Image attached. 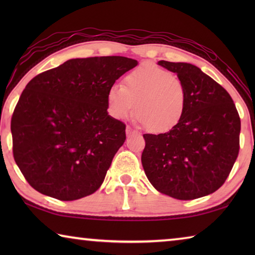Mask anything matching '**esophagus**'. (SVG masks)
<instances>
[{"label":"esophagus","mask_w":255,"mask_h":255,"mask_svg":"<svg viewBox=\"0 0 255 255\" xmlns=\"http://www.w3.org/2000/svg\"><path fill=\"white\" fill-rule=\"evenodd\" d=\"M126 133H127V135H128V136H130V135H131V133H133V130H132V129H131L130 127H129V126H127V128H126Z\"/></svg>","instance_id":"34e87169"}]
</instances>
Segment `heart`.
<instances>
[{"mask_svg":"<svg viewBox=\"0 0 255 255\" xmlns=\"http://www.w3.org/2000/svg\"><path fill=\"white\" fill-rule=\"evenodd\" d=\"M187 92L178 76L164 68L143 64L125 76L124 85L112 84L107 92L108 112L126 119L135 106L137 122L153 133L170 131L183 118Z\"/></svg>","mask_w":255,"mask_h":255,"instance_id":"1","label":"heart"}]
</instances>
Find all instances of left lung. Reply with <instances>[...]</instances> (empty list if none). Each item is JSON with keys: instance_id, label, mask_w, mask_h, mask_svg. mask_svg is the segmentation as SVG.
I'll use <instances>...</instances> for the list:
<instances>
[{"instance_id": "8db88e82", "label": "left lung", "mask_w": 255, "mask_h": 255, "mask_svg": "<svg viewBox=\"0 0 255 255\" xmlns=\"http://www.w3.org/2000/svg\"><path fill=\"white\" fill-rule=\"evenodd\" d=\"M184 84L183 118L170 131L145 133L141 154L153 187L179 200L208 196L222 187L240 150L241 120L222 85L189 63L159 60Z\"/></svg>"}]
</instances>
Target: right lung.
I'll return each mask as SVG.
<instances>
[{"label":"right lung","instance_id":"add662e5","mask_svg":"<svg viewBox=\"0 0 255 255\" xmlns=\"http://www.w3.org/2000/svg\"><path fill=\"white\" fill-rule=\"evenodd\" d=\"M137 64L123 56L75 58L29 82L11 132L14 161L34 190L72 201L101 187L126 140V125L108 115V89Z\"/></svg>","mask_w":255,"mask_h":255}]
</instances>
